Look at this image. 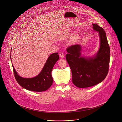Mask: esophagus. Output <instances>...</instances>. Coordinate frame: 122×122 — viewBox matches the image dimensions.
I'll return each mask as SVG.
<instances>
[{"label":"esophagus","instance_id":"obj_1","mask_svg":"<svg viewBox=\"0 0 122 122\" xmlns=\"http://www.w3.org/2000/svg\"><path fill=\"white\" fill-rule=\"evenodd\" d=\"M59 55H60V57H61V58H64V54H63L62 52H60Z\"/></svg>","mask_w":122,"mask_h":122}]
</instances>
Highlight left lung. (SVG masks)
Returning a JSON list of instances; mask_svg holds the SVG:
<instances>
[{"instance_id": "8db88e82", "label": "left lung", "mask_w": 122, "mask_h": 122, "mask_svg": "<svg viewBox=\"0 0 122 122\" xmlns=\"http://www.w3.org/2000/svg\"><path fill=\"white\" fill-rule=\"evenodd\" d=\"M93 29L99 32L100 46L95 56H81V47L75 45L68 47L66 59L72 71V82L78 88H87L102 82L107 75L110 61V48L105 30L96 24Z\"/></svg>"}]
</instances>
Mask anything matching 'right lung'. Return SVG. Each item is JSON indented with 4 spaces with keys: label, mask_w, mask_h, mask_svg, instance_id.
Segmentation results:
<instances>
[{
    "label": "right lung",
    "mask_w": 122,
    "mask_h": 122,
    "mask_svg": "<svg viewBox=\"0 0 122 122\" xmlns=\"http://www.w3.org/2000/svg\"><path fill=\"white\" fill-rule=\"evenodd\" d=\"M58 53L55 52L51 54L40 73L33 78L20 76L12 65L15 77L18 83L23 88L31 91L41 92L47 90L52 85L53 79L51 73L55 63L59 59Z\"/></svg>",
    "instance_id": "obj_1"
}]
</instances>
